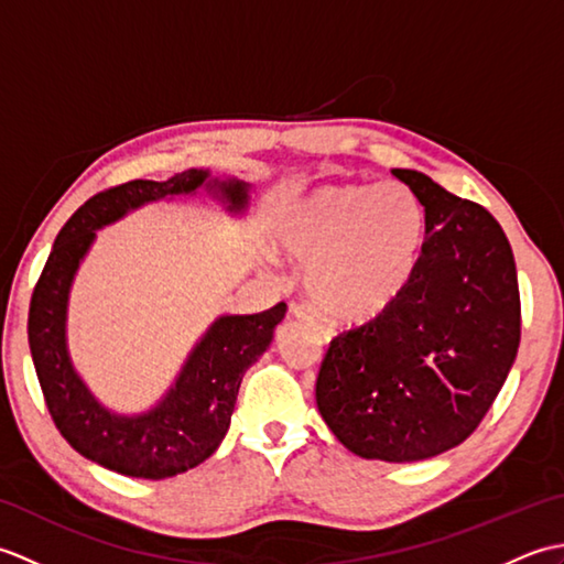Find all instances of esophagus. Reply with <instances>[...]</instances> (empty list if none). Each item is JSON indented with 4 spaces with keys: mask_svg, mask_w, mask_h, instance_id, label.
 I'll return each instance as SVG.
<instances>
[{
    "mask_svg": "<svg viewBox=\"0 0 564 564\" xmlns=\"http://www.w3.org/2000/svg\"><path fill=\"white\" fill-rule=\"evenodd\" d=\"M291 313H293V317H297V319H305V322H310V325H313L315 329H317V334L325 341H332L334 339V327L329 325V322L322 317V315H317V313H313V310L310 307H305V305H291Z\"/></svg>",
    "mask_w": 564,
    "mask_h": 564,
    "instance_id": "34e87169",
    "label": "esophagus"
}]
</instances>
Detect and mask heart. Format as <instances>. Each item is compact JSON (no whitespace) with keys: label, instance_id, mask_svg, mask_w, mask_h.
<instances>
[{"label":"heart","instance_id":"1","mask_svg":"<svg viewBox=\"0 0 564 564\" xmlns=\"http://www.w3.org/2000/svg\"><path fill=\"white\" fill-rule=\"evenodd\" d=\"M275 247L305 267V291L339 322H368L400 301L424 247V208L402 182L327 184L285 208Z\"/></svg>","mask_w":564,"mask_h":564}]
</instances>
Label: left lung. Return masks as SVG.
I'll list each match as a JSON object with an SVG mask.
<instances>
[{
  "mask_svg": "<svg viewBox=\"0 0 564 564\" xmlns=\"http://www.w3.org/2000/svg\"><path fill=\"white\" fill-rule=\"evenodd\" d=\"M424 208L410 289L388 313L339 334L317 376L332 434L368 460L414 463L458 446L517 361V263L499 223L422 172L392 170Z\"/></svg>",
  "mask_w": 564,
  "mask_h": 564,
  "instance_id": "left-lung-1",
  "label": "left lung"
}]
</instances>
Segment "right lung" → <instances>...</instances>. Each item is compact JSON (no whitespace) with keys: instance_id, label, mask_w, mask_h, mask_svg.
<instances>
[{"instance_id":"1","label":"right lung","mask_w":564,"mask_h":564,"mask_svg":"<svg viewBox=\"0 0 564 564\" xmlns=\"http://www.w3.org/2000/svg\"><path fill=\"white\" fill-rule=\"evenodd\" d=\"M198 191L230 215H245L251 200L249 182L213 176L210 170H186L166 182L135 178L104 191L57 232L31 297V358L57 431L84 458L142 480H164L210 458L230 429L247 368L269 349L285 317V303L257 315H220L191 349L170 390L145 412H113L82 380L67 349V305L97 230L148 203Z\"/></svg>"}]
</instances>
